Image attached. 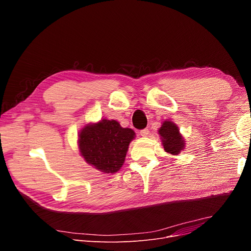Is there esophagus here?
Returning <instances> with one entry per match:
<instances>
[{
  "label": "esophagus",
  "mask_w": 251,
  "mask_h": 251,
  "mask_svg": "<svg viewBox=\"0 0 251 251\" xmlns=\"http://www.w3.org/2000/svg\"><path fill=\"white\" fill-rule=\"evenodd\" d=\"M149 133H150L149 129H143V130L140 131V135H141L142 137H147V136L149 135Z\"/></svg>",
  "instance_id": "1"
}]
</instances>
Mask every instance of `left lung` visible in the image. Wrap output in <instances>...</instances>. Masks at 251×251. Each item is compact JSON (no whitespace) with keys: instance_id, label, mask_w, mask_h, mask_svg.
Wrapping results in <instances>:
<instances>
[{"instance_id":"obj_1","label":"left lung","mask_w":251,"mask_h":251,"mask_svg":"<svg viewBox=\"0 0 251 251\" xmlns=\"http://www.w3.org/2000/svg\"><path fill=\"white\" fill-rule=\"evenodd\" d=\"M164 150L172 155H178L184 150L185 140L178 131L177 126L172 121L163 122L159 129Z\"/></svg>"}]
</instances>
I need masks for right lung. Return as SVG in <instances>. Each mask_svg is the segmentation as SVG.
Masks as SVG:
<instances>
[{"label":"right lung","instance_id":"right-lung-1","mask_svg":"<svg viewBox=\"0 0 251 251\" xmlns=\"http://www.w3.org/2000/svg\"><path fill=\"white\" fill-rule=\"evenodd\" d=\"M135 132L115 120L103 119L83 127L78 135V148L86 163L95 169L114 174L124 164Z\"/></svg>","mask_w":251,"mask_h":251}]
</instances>
